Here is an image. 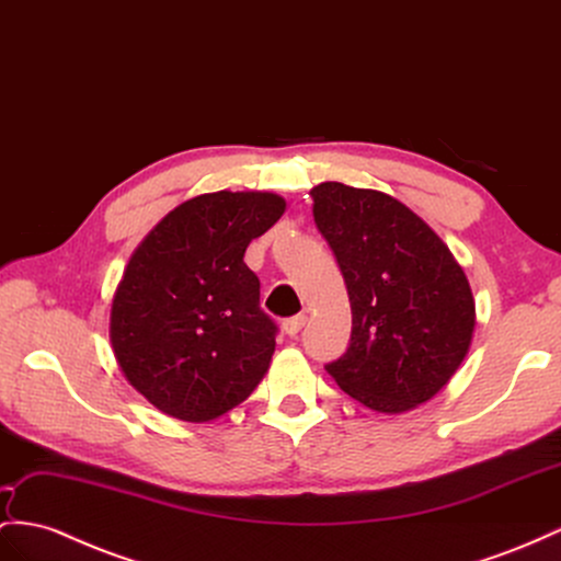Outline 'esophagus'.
Wrapping results in <instances>:
<instances>
[{
    "mask_svg": "<svg viewBox=\"0 0 561 561\" xmlns=\"http://www.w3.org/2000/svg\"><path fill=\"white\" fill-rule=\"evenodd\" d=\"M304 324H306V314H294V318H286L284 322H282V327H284V332L289 334V336H296L300 329H304Z\"/></svg>",
    "mask_w": 561,
    "mask_h": 561,
    "instance_id": "1",
    "label": "esophagus"
}]
</instances>
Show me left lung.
Masks as SVG:
<instances>
[{"mask_svg":"<svg viewBox=\"0 0 561 561\" xmlns=\"http://www.w3.org/2000/svg\"><path fill=\"white\" fill-rule=\"evenodd\" d=\"M312 198L353 312L348 348L324 369L377 412L426 403L471 343L477 320L462 267L434 229L389 194L324 182Z\"/></svg>","mask_w":561,"mask_h":561,"instance_id":"1","label":"left lung"}]
</instances>
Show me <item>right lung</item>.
Instances as JSON below:
<instances>
[{"label":"right lung","mask_w":561,"mask_h":561,"mask_svg":"<svg viewBox=\"0 0 561 561\" xmlns=\"http://www.w3.org/2000/svg\"><path fill=\"white\" fill-rule=\"evenodd\" d=\"M284 208L267 192L196 196L127 263L111 308L113 353L127 381L170 417H218L267 371L279 329L243 253Z\"/></svg>","instance_id":"1"}]
</instances>
